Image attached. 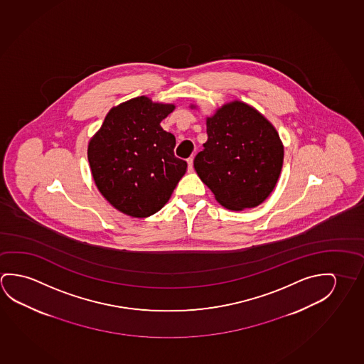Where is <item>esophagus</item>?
Instances as JSON below:
<instances>
[{
    "mask_svg": "<svg viewBox=\"0 0 364 364\" xmlns=\"http://www.w3.org/2000/svg\"><path fill=\"white\" fill-rule=\"evenodd\" d=\"M187 164H188V172H192L193 171V158L192 156L187 159Z\"/></svg>",
    "mask_w": 364,
    "mask_h": 364,
    "instance_id": "esophagus-1",
    "label": "esophagus"
}]
</instances>
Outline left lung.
Segmentation results:
<instances>
[{
  "label": "left lung",
  "instance_id": "1",
  "mask_svg": "<svg viewBox=\"0 0 364 364\" xmlns=\"http://www.w3.org/2000/svg\"><path fill=\"white\" fill-rule=\"evenodd\" d=\"M206 125L208 141L193 161L198 177L224 208L258 206L271 195L282 169L277 130L240 101L224 105Z\"/></svg>",
  "mask_w": 364,
  "mask_h": 364
}]
</instances>
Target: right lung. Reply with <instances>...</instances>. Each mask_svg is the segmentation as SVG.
Segmentation results:
<instances>
[{"label":"right lung","mask_w":364,"mask_h":364,"mask_svg":"<svg viewBox=\"0 0 364 364\" xmlns=\"http://www.w3.org/2000/svg\"><path fill=\"white\" fill-rule=\"evenodd\" d=\"M174 105L145 96L111 109L88 144L95 183L114 208L133 218L156 214L187 169L174 156L176 138L161 127Z\"/></svg>","instance_id":"1"}]
</instances>
